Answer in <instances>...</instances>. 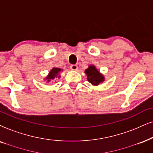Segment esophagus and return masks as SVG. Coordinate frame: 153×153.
<instances>
[{
	"label": "esophagus",
	"instance_id": "1",
	"mask_svg": "<svg viewBox=\"0 0 153 153\" xmlns=\"http://www.w3.org/2000/svg\"><path fill=\"white\" fill-rule=\"evenodd\" d=\"M70 69H71V70L76 71V70H77V69H78V66H77L76 65H71L70 66Z\"/></svg>",
	"mask_w": 153,
	"mask_h": 153
}]
</instances>
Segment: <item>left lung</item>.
<instances>
[{
    "label": "left lung",
    "mask_w": 153,
    "mask_h": 153,
    "mask_svg": "<svg viewBox=\"0 0 153 153\" xmlns=\"http://www.w3.org/2000/svg\"><path fill=\"white\" fill-rule=\"evenodd\" d=\"M85 74L87 76L88 82H89L94 86L99 85L105 80L103 75L100 73L94 65L88 66V69L85 70Z\"/></svg>",
    "instance_id": "1"
}]
</instances>
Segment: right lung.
Instances as JSON below:
<instances>
[{
  "label": "right lung",
  "mask_w": 153,
  "mask_h": 153,
  "mask_svg": "<svg viewBox=\"0 0 153 153\" xmlns=\"http://www.w3.org/2000/svg\"><path fill=\"white\" fill-rule=\"evenodd\" d=\"M62 71L61 69H59V68H56V67H54L52 69H51V71L49 72V74L48 75V76L45 78V79L48 80V82H50L51 80H53L54 79L56 78H60V75H58L59 74V73L60 71Z\"/></svg>",
  "instance_id": "add662e5"
}]
</instances>
